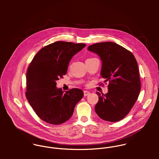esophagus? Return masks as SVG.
Listing matches in <instances>:
<instances>
[{
	"instance_id": "esophagus-1",
	"label": "esophagus",
	"mask_w": 159,
	"mask_h": 159,
	"mask_svg": "<svg viewBox=\"0 0 159 159\" xmlns=\"http://www.w3.org/2000/svg\"><path fill=\"white\" fill-rule=\"evenodd\" d=\"M89 93H90V92H89V91H84V96H87V95H88Z\"/></svg>"
}]
</instances>
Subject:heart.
Returning a JSON list of instances; mask_svg holds the SVG:
<instances>
[{
	"label": "heart",
	"mask_w": 159,
	"mask_h": 159,
	"mask_svg": "<svg viewBox=\"0 0 159 159\" xmlns=\"http://www.w3.org/2000/svg\"><path fill=\"white\" fill-rule=\"evenodd\" d=\"M90 59H92V58H90Z\"/></svg>",
	"instance_id": "obj_1"
}]
</instances>
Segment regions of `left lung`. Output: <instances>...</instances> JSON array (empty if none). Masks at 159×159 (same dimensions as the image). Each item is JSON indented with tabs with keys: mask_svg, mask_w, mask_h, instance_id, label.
Instances as JSON below:
<instances>
[{
	"mask_svg": "<svg viewBox=\"0 0 159 159\" xmlns=\"http://www.w3.org/2000/svg\"><path fill=\"white\" fill-rule=\"evenodd\" d=\"M88 49L102 61L100 75L108 82V92L98 95L95 111L102 119L117 122L124 119L136 102L141 82L136 59L124 47L110 42L97 43Z\"/></svg>",
	"mask_w": 159,
	"mask_h": 159,
	"instance_id": "1",
	"label": "left lung"
}]
</instances>
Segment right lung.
<instances>
[{
    "label": "right lung",
    "instance_id": "add662e5",
    "mask_svg": "<svg viewBox=\"0 0 159 159\" xmlns=\"http://www.w3.org/2000/svg\"><path fill=\"white\" fill-rule=\"evenodd\" d=\"M85 46L62 41L51 43L36 54L28 67L26 98L35 113L48 124L57 125L68 120L83 97V92L78 88L64 93L56 87V81L63 78L73 56Z\"/></svg>",
    "mask_w": 159,
    "mask_h": 159
}]
</instances>
